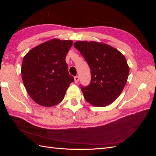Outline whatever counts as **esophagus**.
I'll return each mask as SVG.
<instances>
[{"mask_svg": "<svg viewBox=\"0 0 156 156\" xmlns=\"http://www.w3.org/2000/svg\"><path fill=\"white\" fill-rule=\"evenodd\" d=\"M74 80H75V83H77L79 80V76H75V78H74Z\"/></svg>", "mask_w": 156, "mask_h": 156, "instance_id": "34e87169", "label": "esophagus"}]
</instances>
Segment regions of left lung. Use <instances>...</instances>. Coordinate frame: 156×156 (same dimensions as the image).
Returning a JSON list of instances; mask_svg holds the SVG:
<instances>
[{
    "label": "left lung",
    "instance_id": "obj_1",
    "mask_svg": "<svg viewBox=\"0 0 156 156\" xmlns=\"http://www.w3.org/2000/svg\"><path fill=\"white\" fill-rule=\"evenodd\" d=\"M74 47L90 69V83L80 88L86 101L98 107L115 101L123 90L129 69L125 56L112 47L96 41H79Z\"/></svg>",
    "mask_w": 156,
    "mask_h": 156
}]
</instances>
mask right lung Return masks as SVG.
<instances>
[{"mask_svg":"<svg viewBox=\"0 0 156 156\" xmlns=\"http://www.w3.org/2000/svg\"><path fill=\"white\" fill-rule=\"evenodd\" d=\"M72 44V40L53 39L36 46L25 56L21 66L23 82L37 104L45 107L58 104L73 82L66 62Z\"/></svg>","mask_w":156,"mask_h":156,"instance_id":"1","label":"right lung"}]
</instances>
